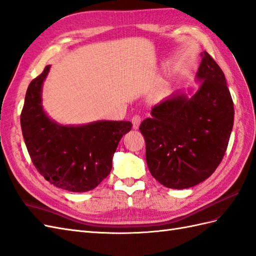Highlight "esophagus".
<instances>
[{
	"label": "esophagus",
	"instance_id": "obj_1",
	"mask_svg": "<svg viewBox=\"0 0 256 256\" xmlns=\"http://www.w3.org/2000/svg\"><path fill=\"white\" fill-rule=\"evenodd\" d=\"M132 123H133V128L138 130L140 123H142V118L140 116H134L132 118Z\"/></svg>",
	"mask_w": 256,
	"mask_h": 256
}]
</instances>
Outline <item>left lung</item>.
<instances>
[{
    "label": "left lung",
    "instance_id": "8db88e82",
    "mask_svg": "<svg viewBox=\"0 0 256 256\" xmlns=\"http://www.w3.org/2000/svg\"><path fill=\"white\" fill-rule=\"evenodd\" d=\"M201 56L199 88L175 92L140 126L149 171L168 188H190L208 178L232 134L234 110L225 74L206 52Z\"/></svg>",
    "mask_w": 256,
    "mask_h": 256
}]
</instances>
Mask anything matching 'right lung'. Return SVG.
Here are the masks:
<instances>
[{
    "label": "right lung",
    "mask_w": 256,
    "mask_h": 256,
    "mask_svg": "<svg viewBox=\"0 0 256 256\" xmlns=\"http://www.w3.org/2000/svg\"><path fill=\"white\" fill-rule=\"evenodd\" d=\"M29 84L20 116L22 136L34 166L54 186L72 192L97 187L109 175L112 156L130 121H95L82 126H62L42 106L43 82L50 72Z\"/></svg>",
    "instance_id": "obj_1"
}]
</instances>
